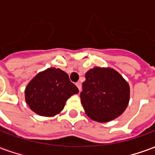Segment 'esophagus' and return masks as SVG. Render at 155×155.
<instances>
[{"instance_id": "1", "label": "esophagus", "mask_w": 155, "mask_h": 155, "mask_svg": "<svg viewBox=\"0 0 155 155\" xmlns=\"http://www.w3.org/2000/svg\"><path fill=\"white\" fill-rule=\"evenodd\" d=\"M75 84H76V86H77L78 89H79L80 92H81V82H77V83H76Z\"/></svg>"}]
</instances>
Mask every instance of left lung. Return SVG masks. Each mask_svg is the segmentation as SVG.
<instances>
[{"label": "left lung", "mask_w": 155, "mask_h": 155, "mask_svg": "<svg viewBox=\"0 0 155 155\" xmlns=\"http://www.w3.org/2000/svg\"><path fill=\"white\" fill-rule=\"evenodd\" d=\"M81 104L91 120L105 123L123 114L130 101V85L111 68L94 67L85 74Z\"/></svg>", "instance_id": "1"}]
</instances>
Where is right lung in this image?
I'll return each mask as SVG.
<instances>
[{
  "label": "right lung",
  "instance_id": "obj_1",
  "mask_svg": "<svg viewBox=\"0 0 155 155\" xmlns=\"http://www.w3.org/2000/svg\"><path fill=\"white\" fill-rule=\"evenodd\" d=\"M79 90L61 69L48 68L30 81L25 90V102L41 116H54L64 109L65 102Z\"/></svg>",
  "mask_w": 155,
  "mask_h": 155
}]
</instances>
